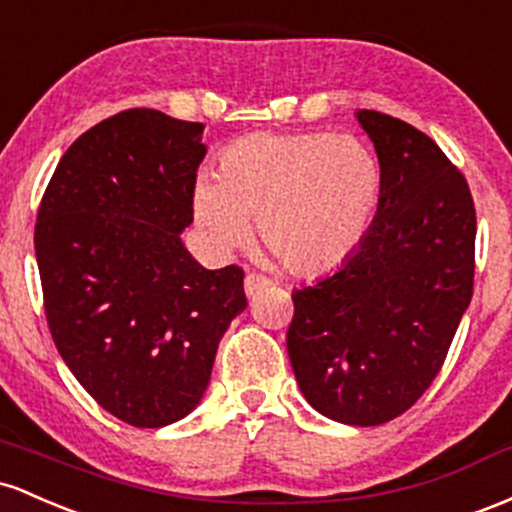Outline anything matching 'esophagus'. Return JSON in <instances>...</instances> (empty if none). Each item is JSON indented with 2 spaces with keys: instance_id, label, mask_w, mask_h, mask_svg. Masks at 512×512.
<instances>
[{
  "instance_id": "obj_1",
  "label": "esophagus",
  "mask_w": 512,
  "mask_h": 512,
  "mask_svg": "<svg viewBox=\"0 0 512 512\" xmlns=\"http://www.w3.org/2000/svg\"><path fill=\"white\" fill-rule=\"evenodd\" d=\"M271 285V280L266 278V275H261V273H246V278H244V292L249 297H254V295H258V292H263L266 290V287Z\"/></svg>"
}]
</instances>
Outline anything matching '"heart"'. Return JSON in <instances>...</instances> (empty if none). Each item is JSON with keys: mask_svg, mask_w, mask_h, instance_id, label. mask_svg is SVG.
I'll return each instance as SVG.
<instances>
[{"mask_svg": "<svg viewBox=\"0 0 512 512\" xmlns=\"http://www.w3.org/2000/svg\"><path fill=\"white\" fill-rule=\"evenodd\" d=\"M382 174L355 135H251L222 154L217 176L195 183V222L217 249L258 241L280 266L314 275L341 266L363 241Z\"/></svg>", "mask_w": 512, "mask_h": 512, "instance_id": "1", "label": "heart"}]
</instances>
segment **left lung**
I'll list each match as a JSON object with an SVG mask.
<instances>
[{"label":"left lung","mask_w":512,"mask_h":512,"mask_svg":"<svg viewBox=\"0 0 512 512\" xmlns=\"http://www.w3.org/2000/svg\"><path fill=\"white\" fill-rule=\"evenodd\" d=\"M382 188L336 273L292 292L287 355L304 399L346 426L409 411L438 377L472 302L476 212L467 179L426 132L358 111Z\"/></svg>","instance_id":"obj_1"}]
</instances>
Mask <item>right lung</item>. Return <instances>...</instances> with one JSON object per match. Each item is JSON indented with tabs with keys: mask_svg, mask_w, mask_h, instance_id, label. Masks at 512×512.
<instances>
[{
	"mask_svg": "<svg viewBox=\"0 0 512 512\" xmlns=\"http://www.w3.org/2000/svg\"><path fill=\"white\" fill-rule=\"evenodd\" d=\"M203 128L152 108L101 120L62 154L38 208L55 346L96 404L135 428L200 404L220 338L246 309L244 271H208L181 239Z\"/></svg>",
	"mask_w": 512,
	"mask_h": 512,
	"instance_id": "1",
	"label": "right lung"
}]
</instances>
